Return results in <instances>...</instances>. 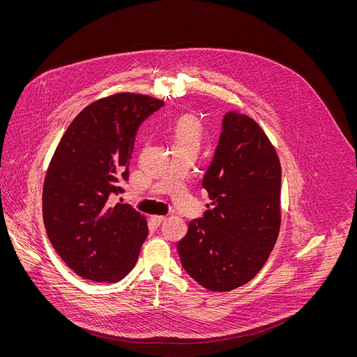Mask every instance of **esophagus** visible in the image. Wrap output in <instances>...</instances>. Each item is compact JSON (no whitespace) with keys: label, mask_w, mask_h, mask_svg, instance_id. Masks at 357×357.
Masks as SVG:
<instances>
[{"label":"esophagus","mask_w":357,"mask_h":357,"mask_svg":"<svg viewBox=\"0 0 357 357\" xmlns=\"http://www.w3.org/2000/svg\"><path fill=\"white\" fill-rule=\"evenodd\" d=\"M167 218L165 216H161V215H155V216H151V220L154 222L155 225H161Z\"/></svg>","instance_id":"obj_1"}]
</instances>
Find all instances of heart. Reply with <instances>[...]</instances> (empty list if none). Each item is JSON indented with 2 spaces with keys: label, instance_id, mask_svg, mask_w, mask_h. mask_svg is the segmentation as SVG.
<instances>
[{
  "label": "heart",
  "instance_id": "obj_1",
  "mask_svg": "<svg viewBox=\"0 0 357 357\" xmlns=\"http://www.w3.org/2000/svg\"><path fill=\"white\" fill-rule=\"evenodd\" d=\"M175 142H196L199 139V124L192 116H182L172 128Z\"/></svg>",
  "mask_w": 357,
  "mask_h": 357
}]
</instances>
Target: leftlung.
I'll use <instances>...</instances> for the list:
<instances>
[{
    "label": "left lung",
    "instance_id": "left-lung-1",
    "mask_svg": "<svg viewBox=\"0 0 357 357\" xmlns=\"http://www.w3.org/2000/svg\"><path fill=\"white\" fill-rule=\"evenodd\" d=\"M202 186L212 200L178 241L183 270L202 287L225 292L257 275L281 225V165L266 132L229 112Z\"/></svg>",
    "mask_w": 357,
    "mask_h": 357
}]
</instances>
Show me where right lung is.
Here are the masks:
<instances>
[{"mask_svg":"<svg viewBox=\"0 0 357 357\" xmlns=\"http://www.w3.org/2000/svg\"><path fill=\"white\" fill-rule=\"evenodd\" d=\"M162 106L134 93L94 101L70 123L49 164L43 225L59 257L86 280L117 282L138 260L146 220L110 197L124 192L138 127Z\"/></svg>","mask_w":357,"mask_h":357,"instance_id":"right-lung-1","label":"right lung"}]
</instances>
